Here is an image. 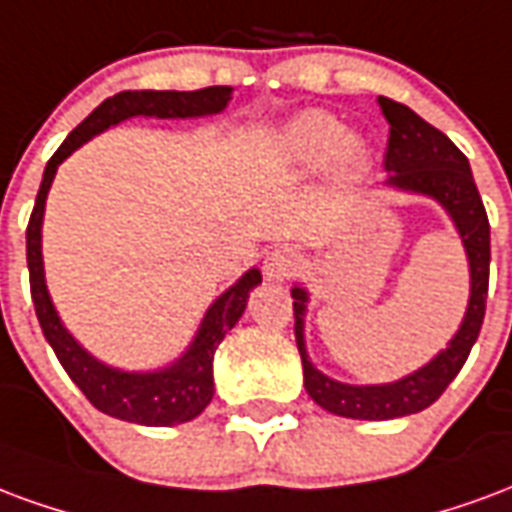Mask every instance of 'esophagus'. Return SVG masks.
<instances>
[{
	"label": "esophagus",
	"mask_w": 512,
	"mask_h": 512,
	"mask_svg": "<svg viewBox=\"0 0 512 512\" xmlns=\"http://www.w3.org/2000/svg\"><path fill=\"white\" fill-rule=\"evenodd\" d=\"M302 267V256L294 248H275V251L267 253V259H264V275L270 278V281H286V278H292L297 275Z\"/></svg>",
	"instance_id": "1"
}]
</instances>
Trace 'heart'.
<instances>
[{
  "label": "heart",
  "instance_id": "1",
  "mask_svg": "<svg viewBox=\"0 0 512 512\" xmlns=\"http://www.w3.org/2000/svg\"><path fill=\"white\" fill-rule=\"evenodd\" d=\"M330 155L341 169H354L365 155L363 141L343 136L341 119L330 111H305L286 125L278 141V158L286 166H316Z\"/></svg>",
  "mask_w": 512,
  "mask_h": 512
}]
</instances>
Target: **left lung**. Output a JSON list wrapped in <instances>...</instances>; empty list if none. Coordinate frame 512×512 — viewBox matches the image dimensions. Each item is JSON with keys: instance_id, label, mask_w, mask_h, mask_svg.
I'll return each mask as SVG.
<instances>
[{"instance_id": "1", "label": "left lung", "mask_w": 512, "mask_h": 512, "mask_svg": "<svg viewBox=\"0 0 512 512\" xmlns=\"http://www.w3.org/2000/svg\"><path fill=\"white\" fill-rule=\"evenodd\" d=\"M384 119L390 122V138L384 152V169L390 171L387 185L393 188L425 193L436 199L455 220L458 234L464 240L466 256H469V272H472V294L466 308L464 324L455 333L445 352H439L431 363L393 384H368L354 387L341 384L316 371L305 354V338H302V316L308 294L300 286H294V338L302 357V376L305 390L316 404L338 417L352 420H393L406 414L423 412L445 393L447 384L453 382L458 371L464 368L466 357L475 346L483 316H486L488 297V264H491V226H488L486 207L477 193L469 160L453 141L428 125L423 117H417L412 108L395 103L390 98H379Z\"/></svg>"}]
</instances>
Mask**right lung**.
Returning <instances> with one entry per match:
<instances>
[{
    "label": "right lung",
    "instance_id": "1",
    "mask_svg": "<svg viewBox=\"0 0 512 512\" xmlns=\"http://www.w3.org/2000/svg\"><path fill=\"white\" fill-rule=\"evenodd\" d=\"M231 100V87H207L196 92H155V89H128L114 98H106L70 136L62 141V147L51 155L43 182L37 190L35 210L29 215L26 226V264H29V289L35 302L37 322L43 327L46 341L59 357V363L67 376L78 384V390L87 395L89 404L103 414H111L117 420L138 425H177L199 417L215 393L212 382V360L220 341L226 338L234 324L240 322L242 311L248 305V294L253 286L261 283L259 270H248L229 292L220 294L212 302V308L204 316L199 335L193 338L190 349L177 363L155 371V374H125L114 371L108 365L89 357L73 335L67 333L59 322L54 302L48 297L46 275H43V253H40V226H43V210L46 196L57 166L78 149L84 141L98 136L111 125H117L128 117H207L218 114Z\"/></svg>",
    "mask_w": 512,
    "mask_h": 512
}]
</instances>
